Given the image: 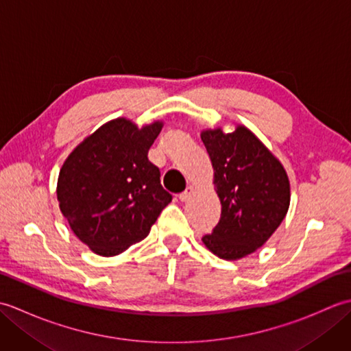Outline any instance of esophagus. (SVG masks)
Here are the masks:
<instances>
[{"mask_svg": "<svg viewBox=\"0 0 351 351\" xmlns=\"http://www.w3.org/2000/svg\"><path fill=\"white\" fill-rule=\"evenodd\" d=\"M193 193H195V189H193L191 185H190V187H187V190L181 193V195H180V199L182 200V202H187V200L193 196Z\"/></svg>", "mask_w": 351, "mask_h": 351, "instance_id": "esophagus-1", "label": "esophagus"}]
</instances>
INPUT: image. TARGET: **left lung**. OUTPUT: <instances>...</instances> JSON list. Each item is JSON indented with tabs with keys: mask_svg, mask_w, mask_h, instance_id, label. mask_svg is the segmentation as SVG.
<instances>
[{
	"mask_svg": "<svg viewBox=\"0 0 351 351\" xmlns=\"http://www.w3.org/2000/svg\"><path fill=\"white\" fill-rule=\"evenodd\" d=\"M214 169L221 215L213 234L202 238L208 250L226 261L250 255L270 238L289 208V180L282 162L243 125L200 132Z\"/></svg>",
	"mask_w": 351,
	"mask_h": 351,
	"instance_id": "8db88e82",
	"label": "left lung"
}]
</instances>
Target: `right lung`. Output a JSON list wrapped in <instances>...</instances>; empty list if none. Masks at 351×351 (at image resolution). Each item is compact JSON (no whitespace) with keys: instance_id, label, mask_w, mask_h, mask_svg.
<instances>
[{"instance_id":"right-lung-1","label":"right lung","mask_w":351,"mask_h":351,"mask_svg":"<svg viewBox=\"0 0 351 351\" xmlns=\"http://www.w3.org/2000/svg\"><path fill=\"white\" fill-rule=\"evenodd\" d=\"M161 121L138 126L117 117L73 149L57 181V200L72 232L101 256H116L149 234L171 202L147 160Z\"/></svg>"}]
</instances>
